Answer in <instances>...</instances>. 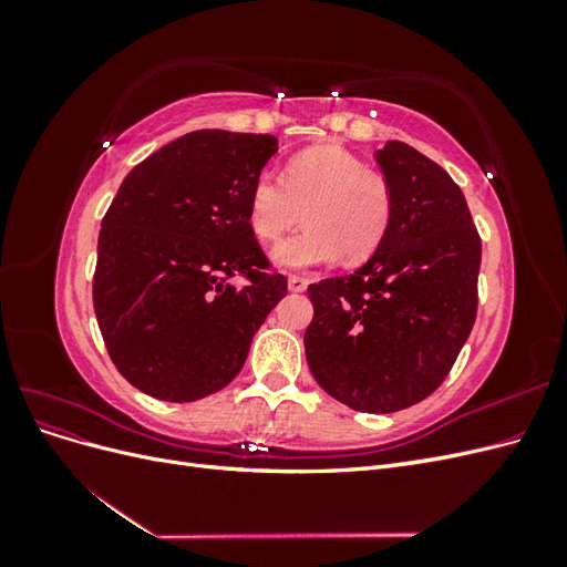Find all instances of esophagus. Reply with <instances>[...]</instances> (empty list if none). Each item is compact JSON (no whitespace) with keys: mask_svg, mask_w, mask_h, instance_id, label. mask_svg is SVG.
Segmentation results:
<instances>
[{"mask_svg":"<svg viewBox=\"0 0 567 567\" xmlns=\"http://www.w3.org/2000/svg\"><path fill=\"white\" fill-rule=\"evenodd\" d=\"M307 284H310V281H307L305 277H296V274H290V277H288L290 293H302V290H307Z\"/></svg>","mask_w":567,"mask_h":567,"instance_id":"34e87169","label":"esophagus"}]
</instances>
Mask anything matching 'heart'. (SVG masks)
<instances>
[{"instance_id":"heart-1","label":"heart","mask_w":567,"mask_h":567,"mask_svg":"<svg viewBox=\"0 0 567 567\" xmlns=\"http://www.w3.org/2000/svg\"><path fill=\"white\" fill-rule=\"evenodd\" d=\"M392 188L367 163L340 146H315L298 153L274 173L257 175L248 194V225L265 244L296 225L305 227L271 250L281 269H310L346 260H367L392 225Z\"/></svg>"}]
</instances>
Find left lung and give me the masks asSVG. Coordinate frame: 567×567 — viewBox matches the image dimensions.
I'll return each instance as SVG.
<instances>
[{
    "label": "left lung",
    "instance_id": "8db88e82",
    "mask_svg": "<svg viewBox=\"0 0 567 567\" xmlns=\"http://www.w3.org/2000/svg\"><path fill=\"white\" fill-rule=\"evenodd\" d=\"M392 225L354 274L307 288L305 354L317 383L354 411L390 414L447 379L477 315L480 236L461 188L402 142L375 151Z\"/></svg>",
    "mask_w": 567,
    "mask_h": 567
}]
</instances>
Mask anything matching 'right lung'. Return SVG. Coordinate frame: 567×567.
<instances>
[{"label": "right lung", "mask_w": 567, "mask_h": 567, "mask_svg": "<svg viewBox=\"0 0 567 567\" xmlns=\"http://www.w3.org/2000/svg\"><path fill=\"white\" fill-rule=\"evenodd\" d=\"M277 136L198 130L151 153L101 221L94 312L115 369L151 398L196 402L229 385L286 296L248 225ZM244 276L241 289L230 284Z\"/></svg>", "instance_id": "add662e5"}]
</instances>
